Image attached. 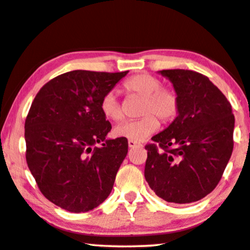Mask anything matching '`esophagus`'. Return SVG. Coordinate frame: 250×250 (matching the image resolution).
Listing matches in <instances>:
<instances>
[{"label":"esophagus","instance_id":"34e87169","mask_svg":"<svg viewBox=\"0 0 250 250\" xmlns=\"http://www.w3.org/2000/svg\"><path fill=\"white\" fill-rule=\"evenodd\" d=\"M128 145H129V147H136V146H141V144H138L137 142H134V141H129Z\"/></svg>","mask_w":250,"mask_h":250}]
</instances>
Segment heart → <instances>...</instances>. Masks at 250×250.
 <instances>
[{
  "label": "heart",
  "instance_id": "heart-1",
  "mask_svg": "<svg viewBox=\"0 0 250 250\" xmlns=\"http://www.w3.org/2000/svg\"><path fill=\"white\" fill-rule=\"evenodd\" d=\"M123 91L129 96L142 98L139 115L141 119L125 121L116 125V137L127 138L129 141L142 142L155 132L159 128V120L169 123L174 120L179 111L178 92L172 88L162 86V82L154 75L142 73L128 79L123 83ZM99 108L103 116L111 121H120L123 118L121 105L113 92L103 96Z\"/></svg>",
  "mask_w": 250,
  "mask_h": 250
}]
</instances>
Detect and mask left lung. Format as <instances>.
Segmentation results:
<instances>
[{"mask_svg": "<svg viewBox=\"0 0 250 250\" xmlns=\"http://www.w3.org/2000/svg\"><path fill=\"white\" fill-rule=\"evenodd\" d=\"M179 96L177 118L147 144L145 179L167 202L191 204L221 181L233 151L234 115L223 92L201 73L162 69Z\"/></svg>", "mask_w": 250, "mask_h": 250, "instance_id": "left-lung-1", "label": "left lung"}]
</instances>
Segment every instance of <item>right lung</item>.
Listing matches in <instances>:
<instances>
[{"instance_id":"add662e5","label":"right lung","mask_w":250,"mask_h":250,"mask_svg":"<svg viewBox=\"0 0 250 250\" xmlns=\"http://www.w3.org/2000/svg\"><path fill=\"white\" fill-rule=\"evenodd\" d=\"M127 74L64 73L45 83L32 103L25 121L26 161L42 194L65 210H92L112 191L128 139H105L112 125L99 104Z\"/></svg>"}]
</instances>
